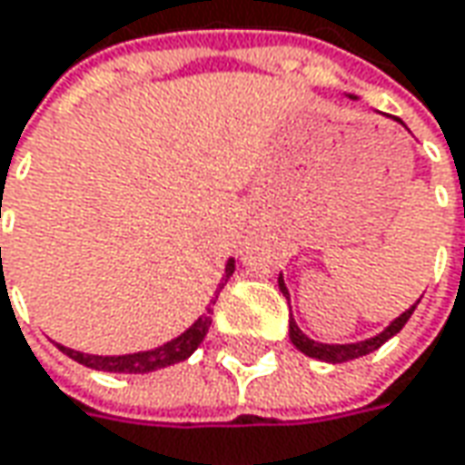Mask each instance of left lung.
<instances>
[{
    "label": "left lung",
    "mask_w": 465,
    "mask_h": 465,
    "mask_svg": "<svg viewBox=\"0 0 465 465\" xmlns=\"http://www.w3.org/2000/svg\"><path fill=\"white\" fill-rule=\"evenodd\" d=\"M278 285H281L282 296H288V288H285V282H282V278L278 281ZM420 303V301H417ZM417 303L409 309V312H404L399 319H393L389 327L383 329L381 334H376V337H371V340H365V342H355V344H322V342H313V340H309L301 329H298V324L291 319V329H288V334H291V342L296 344L298 350L303 352V355H309V358H316V361H324V362H347V361H355V358H362V355H371L373 350H378L383 342H389L393 334H399L401 329H404V324L409 322V316H411V312L417 309Z\"/></svg>",
    "instance_id": "obj_1"
}]
</instances>
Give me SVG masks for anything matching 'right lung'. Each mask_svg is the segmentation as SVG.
<instances>
[{
    "mask_svg": "<svg viewBox=\"0 0 465 465\" xmlns=\"http://www.w3.org/2000/svg\"><path fill=\"white\" fill-rule=\"evenodd\" d=\"M232 275L233 260H229V264H226V275H223V281L218 285L216 298L218 293H221V288L226 285V281H229ZM216 298L211 301V306L205 309V313H203L201 319L187 329V331H183L177 340L162 344V347H156V350H149V352L103 358V355H84V352H76V350H69V347H64V344H58V350H61L64 355H69L72 361L82 362V365H87V368H94V371H107V373H152V371H159V368H167V365H174V362L187 361V358L198 350V344L203 342V337L208 334L211 322H213V303H216Z\"/></svg>",
    "mask_w": 465,
    "mask_h": 465,
    "instance_id": "obj_1",
    "label": "right lung"
}]
</instances>
